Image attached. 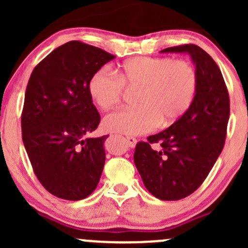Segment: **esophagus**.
I'll list each match as a JSON object with an SVG mask.
<instances>
[{"mask_svg": "<svg viewBox=\"0 0 248 248\" xmlns=\"http://www.w3.org/2000/svg\"><path fill=\"white\" fill-rule=\"evenodd\" d=\"M126 141L129 147H134L137 144V139L134 138V137H126Z\"/></svg>", "mask_w": 248, "mask_h": 248, "instance_id": "34e87169", "label": "esophagus"}]
</instances>
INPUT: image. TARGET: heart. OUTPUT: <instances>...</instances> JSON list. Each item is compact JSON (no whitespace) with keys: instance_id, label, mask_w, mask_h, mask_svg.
<instances>
[{"instance_id":"b5f03b06","label":"heart","mask_w":248,"mask_h":248,"mask_svg":"<svg viewBox=\"0 0 248 248\" xmlns=\"http://www.w3.org/2000/svg\"><path fill=\"white\" fill-rule=\"evenodd\" d=\"M124 87H139L138 107L109 114L104 128L138 136L158 126H169L192 106L198 89V74L191 62L170 57L138 56L122 62L115 74L99 69L90 78L89 93L103 110L116 108Z\"/></svg>"}]
</instances>
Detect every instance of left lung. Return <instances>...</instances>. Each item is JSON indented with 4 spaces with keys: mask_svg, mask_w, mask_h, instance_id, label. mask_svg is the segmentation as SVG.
Instances as JSON below:
<instances>
[{
    "mask_svg": "<svg viewBox=\"0 0 248 248\" xmlns=\"http://www.w3.org/2000/svg\"><path fill=\"white\" fill-rule=\"evenodd\" d=\"M162 52L191 55L198 89L192 106L177 121L137 144L134 163L152 196L161 201H180L201 187L223 150L229 94L218 66L201 46L184 44ZM154 143L161 149H154Z\"/></svg>",
    "mask_w": 248,
    "mask_h": 248,
    "instance_id": "8db88e82",
    "label": "left lung"
}]
</instances>
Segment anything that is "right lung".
Returning a JSON list of instances; mask_svg holds the SVG:
<instances>
[{"label":"right lung","instance_id":"1","mask_svg":"<svg viewBox=\"0 0 248 248\" xmlns=\"http://www.w3.org/2000/svg\"><path fill=\"white\" fill-rule=\"evenodd\" d=\"M112 59L99 47L71 41L42 60L27 82L22 141L37 179L57 198H86L101 179L107 136L86 138L101 122L89 81Z\"/></svg>","mask_w":248,"mask_h":248}]
</instances>
